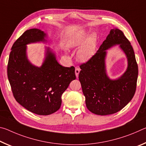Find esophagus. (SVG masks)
<instances>
[{
	"label": "esophagus",
	"mask_w": 146,
	"mask_h": 146,
	"mask_svg": "<svg viewBox=\"0 0 146 146\" xmlns=\"http://www.w3.org/2000/svg\"><path fill=\"white\" fill-rule=\"evenodd\" d=\"M80 69L79 68H75V75L76 77H78V74L80 73Z\"/></svg>",
	"instance_id": "obj_1"
}]
</instances>
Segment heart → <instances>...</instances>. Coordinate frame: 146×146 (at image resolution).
<instances>
[{
  "label": "heart",
  "mask_w": 146,
  "mask_h": 146,
  "mask_svg": "<svg viewBox=\"0 0 146 146\" xmlns=\"http://www.w3.org/2000/svg\"><path fill=\"white\" fill-rule=\"evenodd\" d=\"M88 38V33L82 31L76 35L71 39L69 46L71 48H78L85 44L80 49L78 52V58L82 61H87L92 56L95 51L96 38L95 35H91Z\"/></svg>",
  "instance_id": "b5f03b06"
}]
</instances>
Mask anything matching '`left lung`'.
Listing matches in <instances>:
<instances>
[{"instance_id":"obj_1","label":"left lung","mask_w":146,"mask_h":146,"mask_svg":"<svg viewBox=\"0 0 146 146\" xmlns=\"http://www.w3.org/2000/svg\"><path fill=\"white\" fill-rule=\"evenodd\" d=\"M115 44H120L127 55L128 67L120 78L112 81L105 73V50ZM80 68L78 78L86 107L94 114L108 115L119 111L134 96L138 65L130 42L120 29H111L95 55L86 62L81 64Z\"/></svg>"}]
</instances>
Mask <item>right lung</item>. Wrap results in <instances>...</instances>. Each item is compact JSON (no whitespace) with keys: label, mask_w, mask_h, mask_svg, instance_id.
I'll return each mask as SVG.
<instances>
[{"label":"right lung","mask_w":146,"mask_h":146,"mask_svg":"<svg viewBox=\"0 0 146 146\" xmlns=\"http://www.w3.org/2000/svg\"><path fill=\"white\" fill-rule=\"evenodd\" d=\"M45 36L42 31L36 28L24 32L12 46L7 69L17 102L39 115H51L58 111L61 106L62 95L76 78L75 68L60 65L49 49L40 68L28 60L26 44L45 41Z\"/></svg>","instance_id":"obj_1"}]
</instances>
